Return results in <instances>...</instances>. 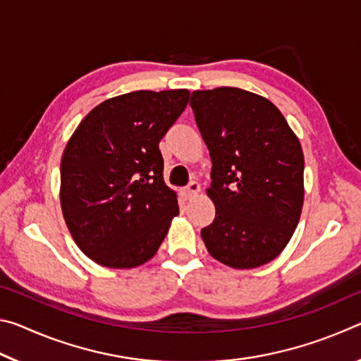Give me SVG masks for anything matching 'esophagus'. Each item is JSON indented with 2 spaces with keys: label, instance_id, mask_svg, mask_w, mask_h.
Returning a JSON list of instances; mask_svg holds the SVG:
<instances>
[{
  "label": "esophagus",
  "instance_id": "obj_1",
  "mask_svg": "<svg viewBox=\"0 0 361 361\" xmlns=\"http://www.w3.org/2000/svg\"><path fill=\"white\" fill-rule=\"evenodd\" d=\"M200 192V185L197 181H191L188 185V188L185 189V195H186V199H192V197H195V195H197Z\"/></svg>",
  "mask_w": 361,
  "mask_h": 361
}]
</instances>
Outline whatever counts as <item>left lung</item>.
Returning a JSON list of instances; mask_svg holds the SVG:
<instances>
[{"label": "left lung", "mask_w": 361, "mask_h": 361, "mask_svg": "<svg viewBox=\"0 0 361 361\" xmlns=\"http://www.w3.org/2000/svg\"><path fill=\"white\" fill-rule=\"evenodd\" d=\"M189 105L212 157L207 194L216 213L200 231L205 247L234 269L267 264L301 216V143L279 108L248 90H194Z\"/></svg>", "instance_id": "obj_1"}]
</instances>
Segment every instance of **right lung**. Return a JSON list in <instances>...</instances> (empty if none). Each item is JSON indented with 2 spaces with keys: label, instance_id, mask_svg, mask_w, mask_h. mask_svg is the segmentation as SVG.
Instances as JSON below:
<instances>
[{
  "label": "right lung",
  "instance_id": "obj_1",
  "mask_svg": "<svg viewBox=\"0 0 361 361\" xmlns=\"http://www.w3.org/2000/svg\"><path fill=\"white\" fill-rule=\"evenodd\" d=\"M189 90H135L95 106L60 164V204L81 252L97 264L130 269L161 247L178 215L164 183L159 142L185 111Z\"/></svg>",
  "mask_w": 361,
  "mask_h": 361
}]
</instances>
